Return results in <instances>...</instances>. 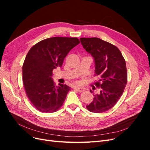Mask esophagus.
<instances>
[{"label": "esophagus", "mask_w": 150, "mask_h": 150, "mask_svg": "<svg viewBox=\"0 0 150 150\" xmlns=\"http://www.w3.org/2000/svg\"><path fill=\"white\" fill-rule=\"evenodd\" d=\"M75 89L78 91L79 93H82L84 91V89L83 88H79V87H75Z\"/></svg>", "instance_id": "34e87169"}]
</instances>
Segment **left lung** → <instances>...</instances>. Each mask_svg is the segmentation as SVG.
Instances as JSON below:
<instances>
[{
	"label": "left lung",
	"mask_w": 150,
	"mask_h": 150,
	"mask_svg": "<svg viewBox=\"0 0 150 150\" xmlns=\"http://www.w3.org/2000/svg\"><path fill=\"white\" fill-rule=\"evenodd\" d=\"M80 40L94 58L95 75L99 78L95 83L99 91L93 94V101L86 108L92 112H105L115 105L124 92L128 81L125 60L118 48L101 39L82 38Z\"/></svg>",
	"instance_id": "8db88e82"
}]
</instances>
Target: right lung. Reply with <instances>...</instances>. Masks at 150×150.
<instances>
[{
	"label": "right lung",
	"instance_id": "1",
	"mask_svg": "<svg viewBox=\"0 0 150 150\" xmlns=\"http://www.w3.org/2000/svg\"><path fill=\"white\" fill-rule=\"evenodd\" d=\"M76 38L54 37L32 47L22 66L23 83L27 96L35 108L42 112H54L64 103L71 88L54 83L52 71L61 67L71 50L79 44Z\"/></svg>",
	"mask_w": 150,
	"mask_h": 150
}]
</instances>
